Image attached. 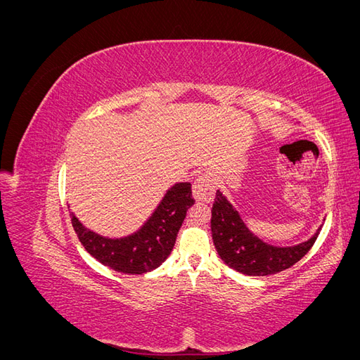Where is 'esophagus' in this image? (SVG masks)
Wrapping results in <instances>:
<instances>
[{
  "instance_id": "1",
  "label": "esophagus",
  "mask_w": 360,
  "mask_h": 360,
  "mask_svg": "<svg viewBox=\"0 0 360 360\" xmlns=\"http://www.w3.org/2000/svg\"><path fill=\"white\" fill-rule=\"evenodd\" d=\"M192 192H193L195 200L202 201V202L213 201L214 192H216V180L213 177V174L205 172L195 180Z\"/></svg>"
}]
</instances>
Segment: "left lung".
<instances>
[{"instance_id":"obj_1","label":"left lung","mask_w":360,"mask_h":360,"mask_svg":"<svg viewBox=\"0 0 360 360\" xmlns=\"http://www.w3.org/2000/svg\"><path fill=\"white\" fill-rule=\"evenodd\" d=\"M210 225L213 243L221 259L228 267L248 276L275 275L290 269L308 254L321 230L319 228L309 240L296 246L269 245L249 231L240 214L221 191L216 192Z\"/></svg>"}]
</instances>
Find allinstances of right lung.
I'll list each match as a JSON object with an SVG mask.
<instances>
[{
    "label": "right lung",
    "mask_w": 360,
    "mask_h": 360,
    "mask_svg": "<svg viewBox=\"0 0 360 360\" xmlns=\"http://www.w3.org/2000/svg\"><path fill=\"white\" fill-rule=\"evenodd\" d=\"M193 202L191 183H176L167 191L146 224L136 233L122 238L96 234L73 213L70 217L79 242L93 258L120 274L143 275L158 269L169 257L186 212Z\"/></svg>",
    "instance_id": "obj_1"
}]
</instances>
